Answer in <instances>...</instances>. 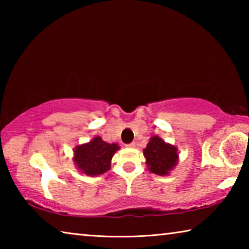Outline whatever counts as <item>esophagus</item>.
I'll return each instance as SVG.
<instances>
[{
	"label": "esophagus",
	"mask_w": 249,
	"mask_h": 249,
	"mask_svg": "<svg viewBox=\"0 0 249 249\" xmlns=\"http://www.w3.org/2000/svg\"><path fill=\"white\" fill-rule=\"evenodd\" d=\"M126 147H129V148H134L135 142H129V144H126Z\"/></svg>",
	"instance_id": "34e87169"
}]
</instances>
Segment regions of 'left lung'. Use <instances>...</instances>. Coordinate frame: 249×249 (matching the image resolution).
I'll return each instance as SVG.
<instances>
[{
  "mask_svg": "<svg viewBox=\"0 0 249 249\" xmlns=\"http://www.w3.org/2000/svg\"><path fill=\"white\" fill-rule=\"evenodd\" d=\"M144 156L150 172L159 176L168 175L178 161V150L176 147L167 144L158 136L151 137L144 149Z\"/></svg>",
  "mask_w": 249,
  "mask_h": 249,
  "instance_id": "obj_1",
  "label": "left lung"
}]
</instances>
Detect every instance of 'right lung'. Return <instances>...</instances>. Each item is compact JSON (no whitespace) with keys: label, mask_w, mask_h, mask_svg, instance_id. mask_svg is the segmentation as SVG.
I'll list each match as a JSON object with an SVG mask.
<instances>
[{"label":"right lung","mask_w":249,"mask_h":249,"mask_svg":"<svg viewBox=\"0 0 249 249\" xmlns=\"http://www.w3.org/2000/svg\"><path fill=\"white\" fill-rule=\"evenodd\" d=\"M117 149V144H107L96 136L88 144L75 147L73 160L83 174L99 176L111 168V159Z\"/></svg>","instance_id":"add662e5"}]
</instances>
